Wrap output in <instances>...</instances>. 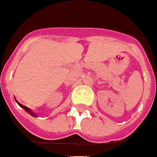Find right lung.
I'll return each mask as SVG.
<instances>
[{
	"instance_id": "right-lung-1",
	"label": "right lung",
	"mask_w": 157,
	"mask_h": 157,
	"mask_svg": "<svg viewBox=\"0 0 157 157\" xmlns=\"http://www.w3.org/2000/svg\"><path fill=\"white\" fill-rule=\"evenodd\" d=\"M16 102H17V103H18V105H19V106H20L21 107H22L23 109H24V110H25V111H26L27 112H28V113H29V114H30L31 116H35V115H34V114H33V112H32V111H31L30 110H29V108H28V107H25V106H24V105L21 104V103H18V102H17V100H16Z\"/></svg>"
}]
</instances>
